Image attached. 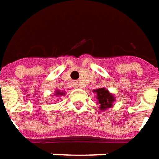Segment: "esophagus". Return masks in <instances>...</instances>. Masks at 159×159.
<instances>
[{
  "label": "esophagus",
  "mask_w": 159,
  "mask_h": 159,
  "mask_svg": "<svg viewBox=\"0 0 159 159\" xmlns=\"http://www.w3.org/2000/svg\"><path fill=\"white\" fill-rule=\"evenodd\" d=\"M75 87H76V88H77V87H80V86H81V85H80L79 84H77V83H76V84H75Z\"/></svg>",
  "instance_id": "1"
}]
</instances>
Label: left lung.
<instances>
[{
    "instance_id": "obj_1",
    "label": "left lung",
    "mask_w": 159,
    "mask_h": 159,
    "mask_svg": "<svg viewBox=\"0 0 159 159\" xmlns=\"http://www.w3.org/2000/svg\"><path fill=\"white\" fill-rule=\"evenodd\" d=\"M93 91L97 95L96 97L98 100V103H99L100 105L99 108L101 111H105L107 109L112 107L113 102L116 100V98L112 94L109 92L108 89L105 88H100L97 89Z\"/></svg>"
}]
</instances>
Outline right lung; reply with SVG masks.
<instances>
[{"label":"right lung","instance_id":"obj_1","mask_svg":"<svg viewBox=\"0 0 159 159\" xmlns=\"http://www.w3.org/2000/svg\"><path fill=\"white\" fill-rule=\"evenodd\" d=\"M55 95L58 97V96H64V95H65V93H64V91H60L59 89H57V90H56V94H55Z\"/></svg>","mask_w":159,"mask_h":159}]
</instances>
